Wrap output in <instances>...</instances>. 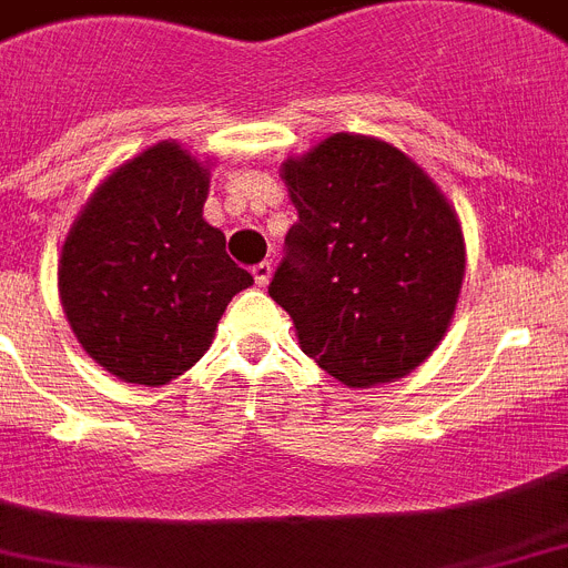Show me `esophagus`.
<instances>
[{"mask_svg": "<svg viewBox=\"0 0 568 568\" xmlns=\"http://www.w3.org/2000/svg\"><path fill=\"white\" fill-rule=\"evenodd\" d=\"M271 271H274V265H271L268 260H265V262H256L254 268H251V274H254V283H256V285H268Z\"/></svg>", "mask_w": 568, "mask_h": 568, "instance_id": "1", "label": "esophagus"}]
</instances>
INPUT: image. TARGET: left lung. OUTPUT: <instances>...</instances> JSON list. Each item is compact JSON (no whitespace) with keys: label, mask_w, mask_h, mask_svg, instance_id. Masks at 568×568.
Instances as JSON below:
<instances>
[{"label":"left lung","mask_w":568,"mask_h":568,"mask_svg":"<svg viewBox=\"0 0 568 568\" xmlns=\"http://www.w3.org/2000/svg\"><path fill=\"white\" fill-rule=\"evenodd\" d=\"M297 222L268 294L300 346L346 387L416 369L445 337L465 276L456 213L422 166L364 135L283 164Z\"/></svg>","instance_id":"8db88e82"}]
</instances>
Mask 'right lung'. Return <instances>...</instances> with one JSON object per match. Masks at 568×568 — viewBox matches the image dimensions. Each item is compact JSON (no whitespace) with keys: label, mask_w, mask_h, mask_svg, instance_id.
<instances>
[{"label":"right lung","mask_w":568,"mask_h":568,"mask_svg":"<svg viewBox=\"0 0 568 568\" xmlns=\"http://www.w3.org/2000/svg\"><path fill=\"white\" fill-rule=\"evenodd\" d=\"M207 170L155 144L109 175L71 227L60 300L83 349L130 384L161 387L207 352L233 294L254 283L202 219Z\"/></svg>","instance_id":"add662e5"}]
</instances>
